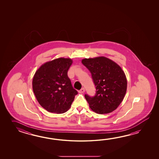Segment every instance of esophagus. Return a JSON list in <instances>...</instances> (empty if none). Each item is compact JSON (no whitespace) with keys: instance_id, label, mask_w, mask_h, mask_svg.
I'll return each instance as SVG.
<instances>
[{"instance_id":"34e87169","label":"esophagus","mask_w":159,"mask_h":159,"mask_svg":"<svg viewBox=\"0 0 159 159\" xmlns=\"http://www.w3.org/2000/svg\"><path fill=\"white\" fill-rule=\"evenodd\" d=\"M85 91V89L84 88H82L80 91H78L80 93H83Z\"/></svg>"}]
</instances>
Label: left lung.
Segmentation results:
<instances>
[{
	"label": "left lung",
	"instance_id": "obj_1",
	"mask_svg": "<svg viewBox=\"0 0 159 159\" xmlns=\"http://www.w3.org/2000/svg\"><path fill=\"white\" fill-rule=\"evenodd\" d=\"M82 63L90 71L96 88L94 97L84 95L90 108L99 114L115 110L123 100L127 90V82L122 68L105 57L84 58Z\"/></svg>",
	"mask_w": 159,
	"mask_h": 159
}]
</instances>
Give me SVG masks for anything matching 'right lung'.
Masks as SVG:
<instances>
[{"mask_svg":"<svg viewBox=\"0 0 159 159\" xmlns=\"http://www.w3.org/2000/svg\"><path fill=\"white\" fill-rule=\"evenodd\" d=\"M70 58H59L42 65L34 75L32 88L39 104L48 111H67L78 92L68 76Z\"/></svg>","mask_w":159,"mask_h":159,"instance_id":"obj_1","label":"right lung"}]
</instances>
